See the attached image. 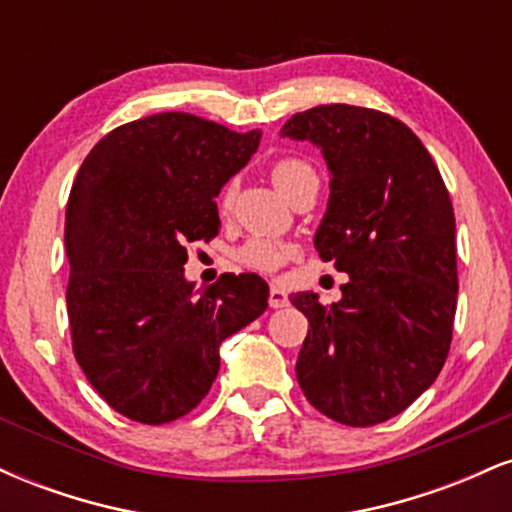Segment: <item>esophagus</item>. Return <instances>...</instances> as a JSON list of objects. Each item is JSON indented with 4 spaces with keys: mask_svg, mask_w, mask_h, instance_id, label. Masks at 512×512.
I'll return each instance as SVG.
<instances>
[{
    "mask_svg": "<svg viewBox=\"0 0 512 512\" xmlns=\"http://www.w3.org/2000/svg\"><path fill=\"white\" fill-rule=\"evenodd\" d=\"M286 303H289V296H286V291L281 289V286L272 284V289H269V308H284Z\"/></svg>",
    "mask_w": 512,
    "mask_h": 512,
    "instance_id": "34e87169",
    "label": "esophagus"
}]
</instances>
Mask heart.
Wrapping results in <instances>:
<instances>
[{"label":"heart","mask_w":512,"mask_h":512,"mask_svg":"<svg viewBox=\"0 0 512 512\" xmlns=\"http://www.w3.org/2000/svg\"><path fill=\"white\" fill-rule=\"evenodd\" d=\"M272 180L276 190L289 199V202L298 195V192L305 190V187L320 185L315 168L310 166L308 161H303V158H279L272 166ZM233 197H236V182H228L219 195V207L223 211L231 209ZM291 255V245L262 236H252L248 240H243V243L233 250V260L248 269H257V272H272V269L281 267L286 260H291Z\"/></svg>","instance_id":"1"}]
</instances>
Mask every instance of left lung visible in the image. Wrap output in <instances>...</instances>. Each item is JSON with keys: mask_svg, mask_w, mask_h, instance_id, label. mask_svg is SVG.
Masks as SVG:
<instances>
[{"mask_svg": "<svg viewBox=\"0 0 512 512\" xmlns=\"http://www.w3.org/2000/svg\"><path fill=\"white\" fill-rule=\"evenodd\" d=\"M281 137L310 142L330 170L315 250L339 272L342 301L313 291L289 301L310 330L298 385L346 426L397 416L438 378L457 308L455 214L421 139L395 117L356 105L296 113Z\"/></svg>", "mask_w": 512, "mask_h": 512, "instance_id": "8db88e82", "label": "left lung"}]
</instances>
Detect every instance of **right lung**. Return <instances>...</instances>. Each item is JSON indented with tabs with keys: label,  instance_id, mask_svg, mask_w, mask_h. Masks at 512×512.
<instances>
[{
	"label": "right lung",
	"instance_id": "right-lung-1",
	"mask_svg": "<svg viewBox=\"0 0 512 512\" xmlns=\"http://www.w3.org/2000/svg\"><path fill=\"white\" fill-rule=\"evenodd\" d=\"M190 113L113 129L81 163L67 202V313L74 356L115 411L168 424L207 397L219 346L267 310L257 274L195 291L187 243L219 233L214 199L260 146Z\"/></svg>",
	"mask_w": 512,
	"mask_h": 512
}]
</instances>
